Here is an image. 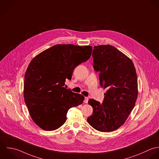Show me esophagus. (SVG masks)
<instances>
[{
	"mask_svg": "<svg viewBox=\"0 0 159 159\" xmlns=\"http://www.w3.org/2000/svg\"><path fill=\"white\" fill-rule=\"evenodd\" d=\"M88 100H89V98L88 97H85L84 100V103H88Z\"/></svg>",
	"mask_w": 159,
	"mask_h": 159,
	"instance_id": "34e87169",
	"label": "esophagus"
}]
</instances>
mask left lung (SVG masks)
<instances>
[{"mask_svg":"<svg viewBox=\"0 0 159 159\" xmlns=\"http://www.w3.org/2000/svg\"><path fill=\"white\" fill-rule=\"evenodd\" d=\"M93 68L99 72L100 85L107 91L102 104L91 99L93 108L89 124L101 132H110L124 124L135 106L138 78L133 61L110 45L94 46Z\"/></svg>","mask_w":159,"mask_h":159,"instance_id":"8db88e82","label":"left lung"}]
</instances>
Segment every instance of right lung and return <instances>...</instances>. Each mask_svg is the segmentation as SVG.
I'll return each mask as SVG.
<instances>
[{
	"label": "right lung",
	"instance_id": "add662e5",
	"mask_svg": "<svg viewBox=\"0 0 159 159\" xmlns=\"http://www.w3.org/2000/svg\"><path fill=\"white\" fill-rule=\"evenodd\" d=\"M92 47L58 44L43 51L30 62L25 75L24 99L34 122L53 131L62 126L68 110L81 104L84 97L65 88L75 68L91 57Z\"/></svg>",
	"mask_w": 159,
	"mask_h": 159
}]
</instances>
